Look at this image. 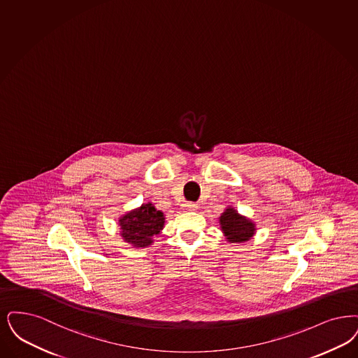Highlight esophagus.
Returning <instances> with one entry per match:
<instances>
[{"instance_id":"1","label":"esophagus","mask_w":358,"mask_h":358,"mask_svg":"<svg viewBox=\"0 0 358 358\" xmlns=\"http://www.w3.org/2000/svg\"><path fill=\"white\" fill-rule=\"evenodd\" d=\"M184 208H185V210H196V209H199V205L194 202H185Z\"/></svg>"}]
</instances>
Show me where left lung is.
<instances>
[{"mask_svg":"<svg viewBox=\"0 0 358 358\" xmlns=\"http://www.w3.org/2000/svg\"><path fill=\"white\" fill-rule=\"evenodd\" d=\"M220 222L230 243L248 241L255 234V225L233 209H227V212L221 215Z\"/></svg>","mask_w":358,"mask_h":358,"instance_id":"1","label":"left lung"}]
</instances>
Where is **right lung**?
I'll list each match as a JSON object with an SVG mask.
<instances>
[{
  "label": "right lung",
  "mask_w": 358,
  "mask_h": 358,
  "mask_svg": "<svg viewBox=\"0 0 358 358\" xmlns=\"http://www.w3.org/2000/svg\"><path fill=\"white\" fill-rule=\"evenodd\" d=\"M164 215L152 203H145L140 209L129 212L120 220L122 237L136 248H145L152 243V237L164 227Z\"/></svg>",
  "instance_id": "add662e5"
}]
</instances>
